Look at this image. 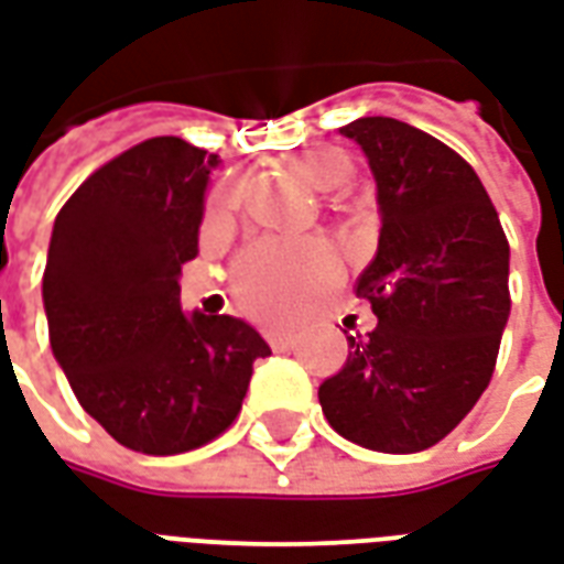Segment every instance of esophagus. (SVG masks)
Masks as SVG:
<instances>
[{"mask_svg":"<svg viewBox=\"0 0 564 564\" xmlns=\"http://www.w3.org/2000/svg\"><path fill=\"white\" fill-rule=\"evenodd\" d=\"M265 341L271 344V350H290L295 338H293V332L271 329V332H265Z\"/></svg>","mask_w":564,"mask_h":564,"instance_id":"obj_1","label":"esophagus"}]
</instances>
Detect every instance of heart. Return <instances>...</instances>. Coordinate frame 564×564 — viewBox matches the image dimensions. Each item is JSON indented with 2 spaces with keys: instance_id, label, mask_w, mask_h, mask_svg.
Here are the masks:
<instances>
[{
  "instance_id": "obj_1",
  "label": "heart",
  "mask_w": 564,
  "mask_h": 564,
  "mask_svg": "<svg viewBox=\"0 0 564 564\" xmlns=\"http://www.w3.org/2000/svg\"><path fill=\"white\" fill-rule=\"evenodd\" d=\"M286 169L314 193H335L354 177V162L338 148L314 144L295 150ZM238 186L232 181L214 186L205 202L202 226L214 232L232 220ZM338 274V257L326 245L257 241L232 262V293L238 305L262 319H290L302 314Z\"/></svg>"
}]
</instances>
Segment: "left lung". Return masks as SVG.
<instances>
[{
    "mask_svg": "<svg viewBox=\"0 0 564 564\" xmlns=\"http://www.w3.org/2000/svg\"><path fill=\"white\" fill-rule=\"evenodd\" d=\"M341 135L378 181V253L356 281L378 326L347 338L319 404L359 447L420 453L489 387L510 314V247L477 172L444 141L392 117H359Z\"/></svg>",
    "mask_w": 564,
    "mask_h": 564,
    "instance_id": "left-lung-1",
    "label": "left lung"
}]
</instances>
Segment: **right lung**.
Instances as JSON below:
<instances>
[{
	"label": "right lung",
	"instance_id": "right-lung-1",
	"mask_svg": "<svg viewBox=\"0 0 564 564\" xmlns=\"http://www.w3.org/2000/svg\"><path fill=\"white\" fill-rule=\"evenodd\" d=\"M217 156L160 135L123 150L56 214L44 311L80 408L117 444L174 456L223 435L269 344L245 319L181 311V265Z\"/></svg>",
	"mask_w": 564,
	"mask_h": 564
}]
</instances>
